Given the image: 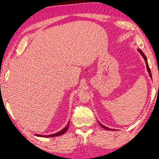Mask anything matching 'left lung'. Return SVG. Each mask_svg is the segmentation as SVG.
I'll use <instances>...</instances> for the list:
<instances>
[{"instance_id":"8db88e82","label":"left lung","mask_w":159,"mask_h":159,"mask_svg":"<svg viewBox=\"0 0 159 159\" xmlns=\"http://www.w3.org/2000/svg\"><path fill=\"white\" fill-rule=\"evenodd\" d=\"M138 51L139 52V53L140 54H141V56L143 57V58L144 59V60H145V61H146V68H147V71H148V74H149V76H150V77L151 78V79H152V76H151V70H150V69H149V66H148V61H147V58H146V57L145 56V54H144V53L143 52L141 49H138ZM98 123H100V125L102 126V127L103 128H105V129H106V130H115V129H111V128H107V127H106V126H105V125H103L102 124H101L100 122L98 121Z\"/></svg>"}]
</instances>
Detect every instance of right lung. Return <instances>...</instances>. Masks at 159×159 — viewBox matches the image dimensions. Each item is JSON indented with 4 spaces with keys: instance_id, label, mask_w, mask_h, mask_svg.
Returning a JSON list of instances; mask_svg holds the SVG:
<instances>
[{
    "instance_id": "add662e5",
    "label": "right lung",
    "mask_w": 159,
    "mask_h": 159,
    "mask_svg": "<svg viewBox=\"0 0 159 159\" xmlns=\"http://www.w3.org/2000/svg\"><path fill=\"white\" fill-rule=\"evenodd\" d=\"M69 123H70V122H68L67 125L64 128H63L62 130H61L60 131H59V132H57L56 133H54V134H51V135H39V134H35V135L38 137H56V136H59V135H61L64 134V133L66 132V130H67L68 128H69Z\"/></svg>"
}]
</instances>
